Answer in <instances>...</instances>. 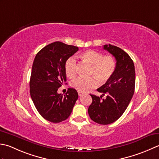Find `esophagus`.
Masks as SVG:
<instances>
[{
  "instance_id": "34e87169",
  "label": "esophagus",
  "mask_w": 159,
  "mask_h": 159,
  "mask_svg": "<svg viewBox=\"0 0 159 159\" xmlns=\"http://www.w3.org/2000/svg\"><path fill=\"white\" fill-rule=\"evenodd\" d=\"M83 95V93H82V92H80V91H78V95L79 96H82Z\"/></svg>"
}]
</instances>
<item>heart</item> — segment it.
Masks as SVG:
<instances>
[{
    "label": "heart",
    "instance_id": "1",
    "mask_svg": "<svg viewBox=\"0 0 159 159\" xmlns=\"http://www.w3.org/2000/svg\"><path fill=\"white\" fill-rule=\"evenodd\" d=\"M82 58L91 65L90 75L94 77L84 78L77 77L70 82V86L80 92H86L95 89L101 83H105L111 79L116 69V61L111 56H103L94 50H87L81 55ZM66 76L73 78L77 73V60L70 57L64 65Z\"/></svg>",
    "mask_w": 159,
    "mask_h": 159
}]
</instances>
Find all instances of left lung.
I'll return each mask as SVG.
<instances>
[{"mask_svg": "<svg viewBox=\"0 0 159 159\" xmlns=\"http://www.w3.org/2000/svg\"><path fill=\"white\" fill-rule=\"evenodd\" d=\"M115 57L116 69L112 76L100 88V97L91 95L93 102L89 107V115L93 121L108 125L120 117L128 106L133 96L135 87V69L134 62L124 50L111 44L103 45ZM107 95L106 99L102 97Z\"/></svg>", "mask_w": 159, "mask_h": 159, "instance_id": "1", "label": "left lung"}]
</instances>
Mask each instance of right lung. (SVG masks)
<instances>
[{
  "label": "right lung",
  "mask_w": 159,
  "mask_h": 159,
  "mask_svg": "<svg viewBox=\"0 0 159 159\" xmlns=\"http://www.w3.org/2000/svg\"><path fill=\"white\" fill-rule=\"evenodd\" d=\"M78 47L61 42L47 45L36 54L32 66L30 95L40 115L46 120L60 123L69 117L78 98L74 89L63 95L57 90L66 82V61L78 51Z\"/></svg>",
  "instance_id": "obj_1"
}]
</instances>
